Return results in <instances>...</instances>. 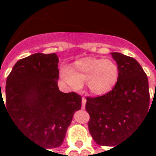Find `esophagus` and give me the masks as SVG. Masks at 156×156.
I'll return each mask as SVG.
<instances>
[{
    "label": "esophagus",
    "instance_id": "obj_1",
    "mask_svg": "<svg viewBox=\"0 0 156 156\" xmlns=\"http://www.w3.org/2000/svg\"><path fill=\"white\" fill-rule=\"evenodd\" d=\"M85 105H86V98H82V109H84Z\"/></svg>",
    "mask_w": 156,
    "mask_h": 156
}]
</instances>
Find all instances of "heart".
<instances>
[{
	"instance_id": "1",
	"label": "heart",
	"mask_w": 156,
	"mask_h": 156,
	"mask_svg": "<svg viewBox=\"0 0 156 156\" xmlns=\"http://www.w3.org/2000/svg\"><path fill=\"white\" fill-rule=\"evenodd\" d=\"M62 78L71 88L78 89L87 82L89 90L96 95L111 91L119 78V68L110 59L87 57L75 62L73 70L62 69Z\"/></svg>"
}]
</instances>
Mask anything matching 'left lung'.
Returning a JSON list of instances; mask_svg holds the SVG:
<instances>
[{"label":"left lung","mask_w":156,"mask_h":156,"mask_svg":"<svg viewBox=\"0 0 156 156\" xmlns=\"http://www.w3.org/2000/svg\"><path fill=\"white\" fill-rule=\"evenodd\" d=\"M111 55L119 68L117 83L106 94L86 98L85 108L94 140L116 147L148 115L150 92L147 76L134 58L119 52Z\"/></svg>","instance_id":"left-lung-1"}]
</instances>
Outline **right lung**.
Returning <instances> with one entry per match:
<instances>
[{
    "instance_id": "right-lung-1",
    "label": "right lung",
    "mask_w": 156,
    "mask_h": 156,
    "mask_svg": "<svg viewBox=\"0 0 156 156\" xmlns=\"http://www.w3.org/2000/svg\"><path fill=\"white\" fill-rule=\"evenodd\" d=\"M58 57L37 52L14 65L5 84L4 104L16 126L37 145L60 146L82 97L59 90ZM48 151V150H47Z\"/></svg>"
}]
</instances>
